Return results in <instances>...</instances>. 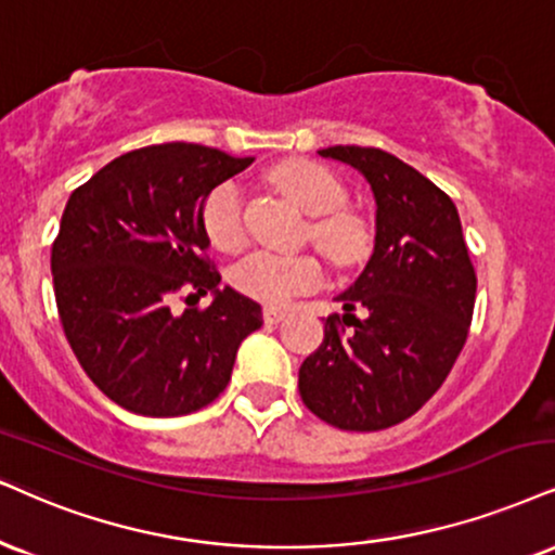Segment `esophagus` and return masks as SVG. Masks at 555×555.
Listing matches in <instances>:
<instances>
[{
  "mask_svg": "<svg viewBox=\"0 0 555 555\" xmlns=\"http://www.w3.org/2000/svg\"><path fill=\"white\" fill-rule=\"evenodd\" d=\"M262 317H264L267 324H280V321H283L285 317H288V311H283V309H275V306H267Z\"/></svg>",
  "mask_w": 555,
  "mask_h": 555,
  "instance_id": "34e87169",
  "label": "esophagus"
}]
</instances>
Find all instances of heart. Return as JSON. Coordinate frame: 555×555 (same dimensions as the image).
<instances>
[{
	"instance_id": "obj_1",
	"label": "heart",
	"mask_w": 555,
	"mask_h": 555,
	"mask_svg": "<svg viewBox=\"0 0 555 555\" xmlns=\"http://www.w3.org/2000/svg\"><path fill=\"white\" fill-rule=\"evenodd\" d=\"M272 182L283 190L306 216H319L311 223V236L334 259H350L360 251L362 231L345 205V188L330 169L317 162H283L272 169ZM208 242L221 251H234L244 242L242 190L234 182L218 184L205 197L201 210ZM321 267L311 257H285L275 251H255L231 270V285L244 296L280 306L296 293L313 288Z\"/></svg>"
}]
</instances>
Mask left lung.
I'll return each instance as SVG.
<instances>
[{
  "label": "left lung",
  "instance_id": "8db88e82",
  "mask_svg": "<svg viewBox=\"0 0 555 555\" xmlns=\"http://www.w3.org/2000/svg\"><path fill=\"white\" fill-rule=\"evenodd\" d=\"M319 154L350 164L371 184L375 244L360 278L334 298L354 330L345 334L339 317L324 321L298 391L332 427L375 433L420 412L448 378L468 337L476 272L455 203L435 182L380 149Z\"/></svg>",
  "mask_w": 555,
  "mask_h": 555
}]
</instances>
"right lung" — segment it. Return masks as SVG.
<instances>
[{
  "label": "right lung",
  "mask_w": 555,
  "mask_h": 555,
  "mask_svg": "<svg viewBox=\"0 0 555 555\" xmlns=\"http://www.w3.org/2000/svg\"><path fill=\"white\" fill-rule=\"evenodd\" d=\"M249 164L197 143H159L105 164L68 197L51 249L59 317L89 380L128 412L208 406L229 386L238 345L262 326L257 300L218 288L201 221L210 190ZM180 289L215 300L177 318Z\"/></svg>",
  "instance_id": "1"
}]
</instances>
